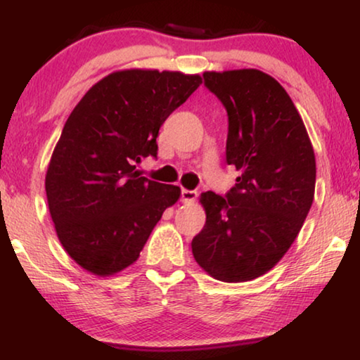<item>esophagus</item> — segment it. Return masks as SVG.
Listing matches in <instances>:
<instances>
[{
    "label": "esophagus",
    "instance_id": "34e87169",
    "mask_svg": "<svg viewBox=\"0 0 360 360\" xmlns=\"http://www.w3.org/2000/svg\"><path fill=\"white\" fill-rule=\"evenodd\" d=\"M196 196H198V193H196L195 190H181V201H184V203H193V201L196 200Z\"/></svg>",
    "mask_w": 360,
    "mask_h": 360
}]
</instances>
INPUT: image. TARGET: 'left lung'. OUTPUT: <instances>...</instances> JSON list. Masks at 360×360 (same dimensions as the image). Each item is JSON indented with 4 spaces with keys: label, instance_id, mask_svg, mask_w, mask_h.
Listing matches in <instances>:
<instances>
[{
    "label": "left lung",
    "instance_id": "obj_1",
    "mask_svg": "<svg viewBox=\"0 0 360 360\" xmlns=\"http://www.w3.org/2000/svg\"><path fill=\"white\" fill-rule=\"evenodd\" d=\"M228 111L226 162L239 172L224 196L201 193L206 223L191 252L211 277L238 283L269 272L297 239L314 198L316 160L292 98L255 68L205 72Z\"/></svg>",
    "mask_w": 360,
    "mask_h": 360
}]
</instances>
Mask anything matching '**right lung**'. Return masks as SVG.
Here are the masks:
<instances>
[{
  "mask_svg": "<svg viewBox=\"0 0 360 360\" xmlns=\"http://www.w3.org/2000/svg\"><path fill=\"white\" fill-rule=\"evenodd\" d=\"M201 85L200 75L159 70L110 73L73 108L46 175L49 211L67 254L98 277L139 257L180 188L139 176L157 157L160 126Z\"/></svg>",
  "mask_w": 360,
  "mask_h": 360,
  "instance_id": "1",
  "label": "right lung"
}]
</instances>
